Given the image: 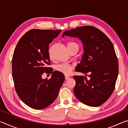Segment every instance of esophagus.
<instances>
[{
	"label": "esophagus",
	"mask_w": 128,
	"mask_h": 128,
	"mask_svg": "<svg viewBox=\"0 0 128 128\" xmlns=\"http://www.w3.org/2000/svg\"><path fill=\"white\" fill-rule=\"evenodd\" d=\"M69 77H70V76L68 75H65V78H66V80H68L69 78Z\"/></svg>",
	"instance_id": "obj_1"
}]
</instances>
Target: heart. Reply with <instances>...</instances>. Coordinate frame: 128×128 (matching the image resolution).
I'll return each instance as SVG.
<instances>
[{
	"mask_svg": "<svg viewBox=\"0 0 128 128\" xmlns=\"http://www.w3.org/2000/svg\"><path fill=\"white\" fill-rule=\"evenodd\" d=\"M67 47H68V50L73 48H78V44L73 41H69L67 43ZM56 68L57 70L60 72L63 73L64 74H68L72 71L73 66L68 63H62L56 66Z\"/></svg>",
	"mask_w": 128,
	"mask_h": 128,
	"instance_id": "b5f03b06",
	"label": "heart"
}]
</instances>
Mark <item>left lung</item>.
<instances>
[{
  "label": "left lung",
  "instance_id": "1",
  "mask_svg": "<svg viewBox=\"0 0 128 128\" xmlns=\"http://www.w3.org/2000/svg\"><path fill=\"white\" fill-rule=\"evenodd\" d=\"M65 36L77 37L82 42L84 54L76 71L86 76H74V94L85 104L98 107L105 103L113 92L118 76V64L114 45L106 34L92 26L65 31Z\"/></svg>",
  "mask_w": 128,
  "mask_h": 128
}]
</instances>
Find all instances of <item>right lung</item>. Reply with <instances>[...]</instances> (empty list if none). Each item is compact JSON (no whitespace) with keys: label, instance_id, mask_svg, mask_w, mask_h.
I'll return each instance as SVG.
<instances>
[{"label":"right lung","instance_id":"1","mask_svg":"<svg viewBox=\"0 0 128 128\" xmlns=\"http://www.w3.org/2000/svg\"><path fill=\"white\" fill-rule=\"evenodd\" d=\"M61 30L32 29L21 39L13 55L12 77L19 98L30 108H45L57 98L65 77L51 67L49 44ZM44 72L52 73L50 79H43Z\"/></svg>","mask_w":128,"mask_h":128}]
</instances>
